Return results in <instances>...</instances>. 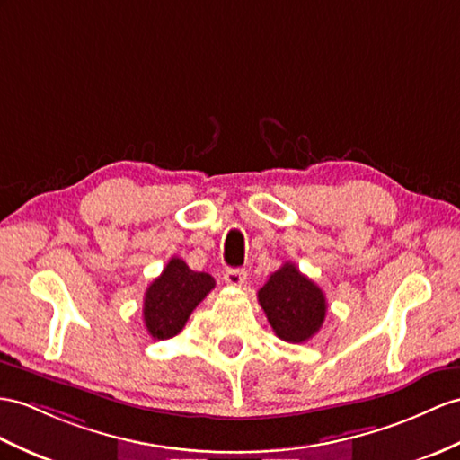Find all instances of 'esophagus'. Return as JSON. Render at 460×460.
<instances>
[{
	"label": "esophagus",
	"instance_id": "esophagus-1",
	"mask_svg": "<svg viewBox=\"0 0 460 460\" xmlns=\"http://www.w3.org/2000/svg\"><path fill=\"white\" fill-rule=\"evenodd\" d=\"M245 279H248V273H245V269H226L224 271V281H226L230 287H242L245 283Z\"/></svg>",
	"mask_w": 460,
	"mask_h": 460
}]
</instances>
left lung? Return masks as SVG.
Returning a JSON list of instances; mask_svg holds the SVG:
<instances>
[{
    "label": "left lung",
    "instance_id": "1",
    "mask_svg": "<svg viewBox=\"0 0 460 460\" xmlns=\"http://www.w3.org/2000/svg\"><path fill=\"white\" fill-rule=\"evenodd\" d=\"M257 300L277 338L288 343L308 341L318 333L328 312L322 288L290 261L269 277Z\"/></svg>",
    "mask_w": 460,
    "mask_h": 460
}]
</instances>
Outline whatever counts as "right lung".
<instances>
[{
  "label": "right lung",
  "instance_id": "right-lung-1",
  "mask_svg": "<svg viewBox=\"0 0 460 460\" xmlns=\"http://www.w3.org/2000/svg\"><path fill=\"white\" fill-rule=\"evenodd\" d=\"M212 288L215 279L208 273L193 271L183 260L172 257L162 275L154 279L144 293L142 316L146 330L154 340L173 338Z\"/></svg>",
  "mask_w": 460,
  "mask_h": 460
}]
</instances>
